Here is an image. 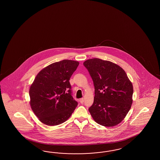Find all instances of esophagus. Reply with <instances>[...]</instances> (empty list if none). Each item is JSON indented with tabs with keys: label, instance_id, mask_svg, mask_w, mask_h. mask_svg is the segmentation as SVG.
Masks as SVG:
<instances>
[{
	"label": "esophagus",
	"instance_id": "34e87169",
	"mask_svg": "<svg viewBox=\"0 0 160 160\" xmlns=\"http://www.w3.org/2000/svg\"><path fill=\"white\" fill-rule=\"evenodd\" d=\"M79 101H80V103H83L84 102V98H80V100H79Z\"/></svg>",
	"mask_w": 160,
	"mask_h": 160
}]
</instances>
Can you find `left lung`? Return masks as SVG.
<instances>
[{
    "label": "left lung",
    "mask_w": 160,
    "mask_h": 160,
    "mask_svg": "<svg viewBox=\"0 0 160 160\" xmlns=\"http://www.w3.org/2000/svg\"><path fill=\"white\" fill-rule=\"evenodd\" d=\"M92 78L95 96L88 108L92 118L104 127L120 123L132 103L133 87L122 68L112 62L90 58L83 63Z\"/></svg>",
    "instance_id": "1"
}]
</instances>
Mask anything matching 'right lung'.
<instances>
[{
  "mask_svg": "<svg viewBox=\"0 0 160 160\" xmlns=\"http://www.w3.org/2000/svg\"><path fill=\"white\" fill-rule=\"evenodd\" d=\"M79 62L63 60L40 71L30 87V104L40 121L57 126L71 116L78 102L72 96L69 82Z\"/></svg>",
  "mask_w": 160,
  "mask_h": 160,
  "instance_id": "right-lung-1",
  "label": "right lung"
}]
</instances>
